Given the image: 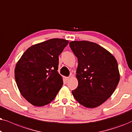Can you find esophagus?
<instances>
[{
    "label": "esophagus",
    "instance_id": "obj_1",
    "mask_svg": "<svg viewBox=\"0 0 132 132\" xmlns=\"http://www.w3.org/2000/svg\"><path fill=\"white\" fill-rule=\"evenodd\" d=\"M70 78H71V77H66V78H65V80H66V82H68V81H69V80H70Z\"/></svg>",
    "mask_w": 132,
    "mask_h": 132
}]
</instances>
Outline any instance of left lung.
<instances>
[{"label":"left lung","mask_w":132,"mask_h":132,"mask_svg":"<svg viewBox=\"0 0 132 132\" xmlns=\"http://www.w3.org/2000/svg\"><path fill=\"white\" fill-rule=\"evenodd\" d=\"M70 48L78 59V85L72 91L80 104L95 108L106 101L119 81L115 58L101 46L88 41H72Z\"/></svg>","instance_id":"obj_1"}]
</instances>
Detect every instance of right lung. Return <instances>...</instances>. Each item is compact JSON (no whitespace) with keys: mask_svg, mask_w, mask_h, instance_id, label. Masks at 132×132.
<instances>
[{"mask_svg":"<svg viewBox=\"0 0 132 132\" xmlns=\"http://www.w3.org/2000/svg\"><path fill=\"white\" fill-rule=\"evenodd\" d=\"M69 43L52 38L29 48L15 68V79L22 95L35 106L49 104L57 95L63 82L58 72L59 56Z\"/></svg>","mask_w":132,"mask_h":132,"instance_id":"right-lung-1","label":"right lung"}]
</instances>
